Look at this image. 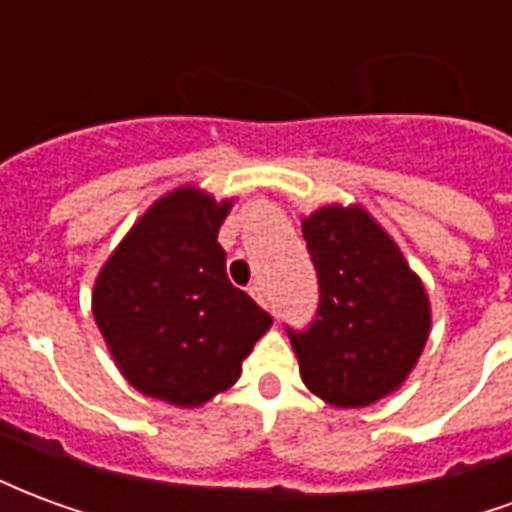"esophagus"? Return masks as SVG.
<instances>
[{"mask_svg":"<svg viewBox=\"0 0 512 512\" xmlns=\"http://www.w3.org/2000/svg\"><path fill=\"white\" fill-rule=\"evenodd\" d=\"M249 293H252V299L257 301V304H260V307H268V299H266V290L260 288V285H252V288H249Z\"/></svg>","mask_w":512,"mask_h":512,"instance_id":"1","label":"esophagus"}]
</instances>
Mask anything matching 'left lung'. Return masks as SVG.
Here are the masks:
<instances>
[{"instance_id": "left-lung-1", "label": "left lung", "mask_w": 512, "mask_h": 512, "mask_svg": "<svg viewBox=\"0 0 512 512\" xmlns=\"http://www.w3.org/2000/svg\"><path fill=\"white\" fill-rule=\"evenodd\" d=\"M318 271V312L290 334L312 395L370 406L403 384L430 334V301L384 227L359 205H326L301 222Z\"/></svg>"}]
</instances>
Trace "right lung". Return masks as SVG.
Here are the masks:
<instances>
[{
  "label": "right lung",
  "instance_id": "obj_1",
  "mask_svg": "<svg viewBox=\"0 0 512 512\" xmlns=\"http://www.w3.org/2000/svg\"><path fill=\"white\" fill-rule=\"evenodd\" d=\"M233 200L197 186L156 200L95 279L93 315L142 395L191 408L238 381L271 315L238 290L216 241Z\"/></svg>",
  "mask_w": 512,
  "mask_h": 512
}]
</instances>
